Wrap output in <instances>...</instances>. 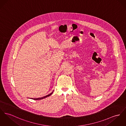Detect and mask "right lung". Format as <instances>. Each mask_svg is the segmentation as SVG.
<instances>
[{
	"label": "right lung",
	"mask_w": 126,
	"mask_h": 126,
	"mask_svg": "<svg viewBox=\"0 0 126 126\" xmlns=\"http://www.w3.org/2000/svg\"><path fill=\"white\" fill-rule=\"evenodd\" d=\"M53 93V92H52L50 94H49L48 95H47V96H44V97H41V98H33L32 99H34V100H41V99H44V98H46V97L49 96L50 95H51V94H52V93Z\"/></svg>",
	"instance_id": "obj_1"
}]
</instances>
